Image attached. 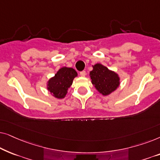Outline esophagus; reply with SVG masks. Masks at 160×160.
I'll return each instance as SVG.
<instances>
[{
	"mask_svg": "<svg viewBox=\"0 0 160 160\" xmlns=\"http://www.w3.org/2000/svg\"><path fill=\"white\" fill-rule=\"evenodd\" d=\"M80 76H83V77L86 76V71H82V72H80Z\"/></svg>",
	"mask_w": 160,
	"mask_h": 160,
	"instance_id": "esophagus-1",
	"label": "esophagus"
}]
</instances>
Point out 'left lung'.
<instances>
[{
    "label": "left lung",
    "instance_id": "8db88e82",
    "mask_svg": "<svg viewBox=\"0 0 160 160\" xmlns=\"http://www.w3.org/2000/svg\"><path fill=\"white\" fill-rule=\"evenodd\" d=\"M92 83L100 93L108 95L119 85V78L114 72L109 71L101 64L94 65L93 70L89 73Z\"/></svg>",
    "mask_w": 160,
    "mask_h": 160
}]
</instances>
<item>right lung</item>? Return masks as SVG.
Listing matches in <instances>:
<instances>
[{"label": "right lung", "mask_w": 160, "mask_h": 160, "mask_svg": "<svg viewBox=\"0 0 160 160\" xmlns=\"http://www.w3.org/2000/svg\"><path fill=\"white\" fill-rule=\"evenodd\" d=\"M77 76V73L71 68H62L53 78L48 82V89L53 95L59 99L64 98L67 90L72 85L73 78Z\"/></svg>", "instance_id": "right-lung-1"}]
</instances>
